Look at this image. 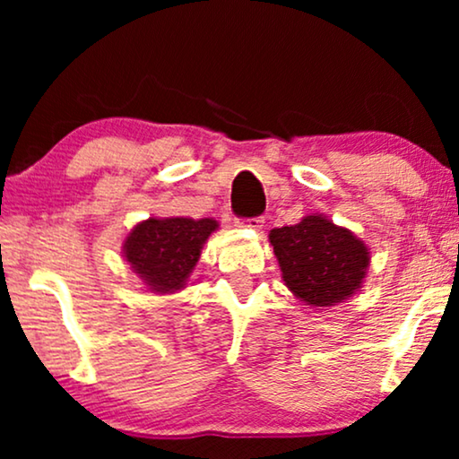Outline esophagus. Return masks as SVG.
Here are the masks:
<instances>
[{
  "label": "esophagus",
  "instance_id": "1",
  "mask_svg": "<svg viewBox=\"0 0 459 459\" xmlns=\"http://www.w3.org/2000/svg\"><path fill=\"white\" fill-rule=\"evenodd\" d=\"M240 225H244V228H250V230L261 231L263 225H265V219H263V217H250V219H244V221H242Z\"/></svg>",
  "mask_w": 459,
  "mask_h": 459
}]
</instances>
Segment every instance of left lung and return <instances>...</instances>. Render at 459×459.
I'll use <instances>...</instances> for the list:
<instances>
[{"instance_id": "obj_1", "label": "left lung", "mask_w": 459, "mask_h": 459, "mask_svg": "<svg viewBox=\"0 0 459 459\" xmlns=\"http://www.w3.org/2000/svg\"><path fill=\"white\" fill-rule=\"evenodd\" d=\"M281 278L294 297L311 307L342 303L368 275V247L328 217L307 215L297 225L269 231Z\"/></svg>"}]
</instances>
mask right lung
I'll return each mask as SVG.
<instances>
[{"instance_id":"right-lung-1","label":"right lung","mask_w":459,"mask_h":459,"mask_svg":"<svg viewBox=\"0 0 459 459\" xmlns=\"http://www.w3.org/2000/svg\"><path fill=\"white\" fill-rule=\"evenodd\" d=\"M217 228L215 219L150 217L125 238L123 256L152 292L181 290Z\"/></svg>"}]
</instances>
